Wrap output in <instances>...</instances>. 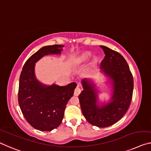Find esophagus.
Here are the masks:
<instances>
[{"label":"esophagus","instance_id":"1","mask_svg":"<svg viewBox=\"0 0 151 151\" xmlns=\"http://www.w3.org/2000/svg\"><path fill=\"white\" fill-rule=\"evenodd\" d=\"M81 91V88H80V86H79V85H78L77 87H76V88L75 89V92H74V95H76V96H78V95L80 94Z\"/></svg>","mask_w":151,"mask_h":151}]
</instances>
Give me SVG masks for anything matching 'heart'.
I'll return each instance as SVG.
<instances>
[{
	"label": "heart",
	"instance_id": "1",
	"mask_svg": "<svg viewBox=\"0 0 151 151\" xmlns=\"http://www.w3.org/2000/svg\"><path fill=\"white\" fill-rule=\"evenodd\" d=\"M91 56V53L88 52H84V53L81 54L79 56L76 57V58H74L73 60V63L74 64H76V65H77V64H83L85 62L87 61L88 59H89Z\"/></svg>",
	"mask_w": 151,
	"mask_h": 151
}]
</instances>
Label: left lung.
<instances>
[{
  "label": "left lung",
  "mask_w": 151,
  "mask_h": 151,
  "mask_svg": "<svg viewBox=\"0 0 151 151\" xmlns=\"http://www.w3.org/2000/svg\"><path fill=\"white\" fill-rule=\"evenodd\" d=\"M105 54L100 65L111 92L108 103L99 101V90L92 81H81L83 90L79 99L83 116L88 123L99 128L111 126L126 113L132 97L134 81L129 66L120 54L100 45Z\"/></svg>",
  "instance_id": "left-lung-1"
}]
</instances>
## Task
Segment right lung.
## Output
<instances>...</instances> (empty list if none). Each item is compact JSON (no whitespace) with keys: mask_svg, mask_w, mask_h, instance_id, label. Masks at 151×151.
Listing matches in <instances>:
<instances>
[{"mask_svg":"<svg viewBox=\"0 0 151 151\" xmlns=\"http://www.w3.org/2000/svg\"><path fill=\"white\" fill-rule=\"evenodd\" d=\"M63 45H46L33 54L24 64L19 78L18 100L27 122L40 131H51L60 125L68 100L76 83L65 86L45 85L37 79L35 63L47 55H60Z\"/></svg>","mask_w":151,"mask_h":151,"instance_id":"1","label":"right lung"}]
</instances>
